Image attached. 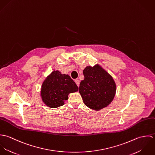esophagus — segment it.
I'll list each match as a JSON object with an SVG mask.
<instances>
[{
    "mask_svg": "<svg viewBox=\"0 0 155 155\" xmlns=\"http://www.w3.org/2000/svg\"><path fill=\"white\" fill-rule=\"evenodd\" d=\"M75 82H76L77 86H78V87H79V84H80V81H79V80H78V79L75 80Z\"/></svg>",
    "mask_w": 155,
    "mask_h": 155,
    "instance_id": "esophagus-1",
    "label": "esophagus"
}]
</instances>
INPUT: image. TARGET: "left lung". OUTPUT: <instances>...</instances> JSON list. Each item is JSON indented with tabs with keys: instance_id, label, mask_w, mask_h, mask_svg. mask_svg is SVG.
Here are the masks:
<instances>
[{
	"instance_id": "8db88e82",
	"label": "left lung",
	"mask_w": 155,
	"mask_h": 155,
	"mask_svg": "<svg viewBox=\"0 0 155 155\" xmlns=\"http://www.w3.org/2000/svg\"><path fill=\"white\" fill-rule=\"evenodd\" d=\"M83 73L85 78L80 83L79 92L85 104L97 111L109 106L116 91L112 76L99 64L86 67Z\"/></svg>"
}]
</instances>
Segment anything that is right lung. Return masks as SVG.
I'll return each instance as SVG.
<instances>
[{"label": "right lung", "instance_id": "1", "mask_svg": "<svg viewBox=\"0 0 155 155\" xmlns=\"http://www.w3.org/2000/svg\"><path fill=\"white\" fill-rule=\"evenodd\" d=\"M78 91V86L68 74L54 70L45 79L41 96L46 106L57 108L64 104L70 93Z\"/></svg>", "mask_w": 155, "mask_h": 155}]
</instances>
